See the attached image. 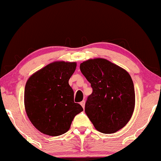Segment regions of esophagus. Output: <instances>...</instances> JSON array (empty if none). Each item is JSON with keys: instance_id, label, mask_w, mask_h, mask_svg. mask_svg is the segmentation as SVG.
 I'll return each mask as SVG.
<instances>
[{"instance_id": "1", "label": "esophagus", "mask_w": 161, "mask_h": 161, "mask_svg": "<svg viewBox=\"0 0 161 161\" xmlns=\"http://www.w3.org/2000/svg\"><path fill=\"white\" fill-rule=\"evenodd\" d=\"M85 104H86V102H85V101H82V102H81V103H80L81 106H82L83 108H85Z\"/></svg>"}]
</instances>
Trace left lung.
<instances>
[{"label":"left lung","instance_id":"left-lung-1","mask_svg":"<svg viewBox=\"0 0 161 161\" xmlns=\"http://www.w3.org/2000/svg\"><path fill=\"white\" fill-rule=\"evenodd\" d=\"M80 70L93 90L85 111L95 128L105 134L123 128L132 117L136 102L133 82L128 72L103 58L82 63Z\"/></svg>","mask_w":161,"mask_h":161}]
</instances>
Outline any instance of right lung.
I'll return each instance as SVG.
<instances>
[{
  "mask_svg": "<svg viewBox=\"0 0 161 161\" xmlns=\"http://www.w3.org/2000/svg\"><path fill=\"white\" fill-rule=\"evenodd\" d=\"M75 68V62H53L27 80L24 94L25 112L42 133L51 136L64 134L75 116L83 110L80 104L74 102V92L69 85Z\"/></svg>",
  "mask_w": 161,
  "mask_h": 161,
  "instance_id": "1",
  "label": "right lung"
}]
</instances>
